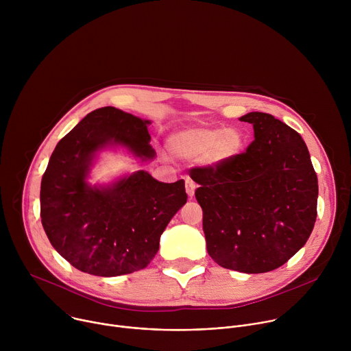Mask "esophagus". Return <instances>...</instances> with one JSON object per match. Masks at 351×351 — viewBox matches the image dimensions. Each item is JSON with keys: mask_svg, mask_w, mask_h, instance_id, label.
<instances>
[{"mask_svg": "<svg viewBox=\"0 0 351 351\" xmlns=\"http://www.w3.org/2000/svg\"><path fill=\"white\" fill-rule=\"evenodd\" d=\"M194 190H195V183L190 178H186V193L190 198L194 195Z\"/></svg>", "mask_w": 351, "mask_h": 351, "instance_id": "34e87169", "label": "esophagus"}]
</instances>
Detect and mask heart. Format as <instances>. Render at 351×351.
<instances>
[{
  "instance_id": "obj_1",
  "label": "heart",
  "mask_w": 351,
  "mask_h": 351,
  "mask_svg": "<svg viewBox=\"0 0 351 351\" xmlns=\"http://www.w3.org/2000/svg\"><path fill=\"white\" fill-rule=\"evenodd\" d=\"M244 134L234 128H189L169 138V149L183 160H202L218 165L237 157L244 147Z\"/></svg>"
}]
</instances>
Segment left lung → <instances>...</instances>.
<instances>
[{
	"label": "left lung",
	"mask_w": 351,
	"mask_h": 351,
	"mask_svg": "<svg viewBox=\"0 0 351 351\" xmlns=\"http://www.w3.org/2000/svg\"><path fill=\"white\" fill-rule=\"evenodd\" d=\"M254 128L244 153L218 165L194 167L207 252L221 267L263 274L287 263L317 219L318 179L308 148L294 129L265 112L240 118Z\"/></svg>",
	"instance_id": "obj_1"
}]
</instances>
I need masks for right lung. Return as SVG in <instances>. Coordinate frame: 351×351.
<instances>
[{"label":"right lung","mask_w":351,"mask_h":351,"mask_svg":"<svg viewBox=\"0 0 351 351\" xmlns=\"http://www.w3.org/2000/svg\"><path fill=\"white\" fill-rule=\"evenodd\" d=\"M148 121L115 107L87 114L60 140L41 179L40 217L57 252L76 269L119 276L145 268L160 237L187 202L184 180L162 183L137 171L108 187H91V160L108 144H119L153 160Z\"/></svg>","instance_id":"1"}]
</instances>
